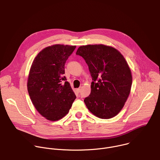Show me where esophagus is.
<instances>
[{"instance_id":"esophagus-1","label":"esophagus","mask_w":160,"mask_h":160,"mask_svg":"<svg viewBox=\"0 0 160 160\" xmlns=\"http://www.w3.org/2000/svg\"><path fill=\"white\" fill-rule=\"evenodd\" d=\"M77 92H78V93H80V91H81V88H77Z\"/></svg>"}]
</instances>
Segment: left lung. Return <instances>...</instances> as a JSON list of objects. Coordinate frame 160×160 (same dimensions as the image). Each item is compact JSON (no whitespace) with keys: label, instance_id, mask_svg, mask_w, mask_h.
<instances>
[{"label":"left lung","instance_id":"obj_1","mask_svg":"<svg viewBox=\"0 0 160 160\" xmlns=\"http://www.w3.org/2000/svg\"><path fill=\"white\" fill-rule=\"evenodd\" d=\"M76 54L84 59L92 79L90 94L84 99L86 106L100 118L115 117L123 108L132 83L124 57L116 49L102 44L83 45Z\"/></svg>","mask_w":160,"mask_h":160}]
</instances>
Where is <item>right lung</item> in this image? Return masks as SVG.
<instances>
[{
  "instance_id": "obj_1",
  "label": "right lung",
  "mask_w": 160,
  "mask_h": 160,
  "mask_svg": "<svg viewBox=\"0 0 160 160\" xmlns=\"http://www.w3.org/2000/svg\"><path fill=\"white\" fill-rule=\"evenodd\" d=\"M75 48L60 44L48 47L37 54L31 66L28 94L36 109L49 120L64 117L76 99L64 76L66 61Z\"/></svg>"
}]
</instances>
